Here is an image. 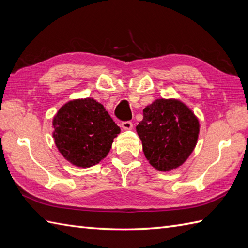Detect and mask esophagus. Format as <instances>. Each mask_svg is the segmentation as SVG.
Returning <instances> with one entry per match:
<instances>
[{
  "instance_id": "esophagus-1",
  "label": "esophagus",
  "mask_w": 248,
  "mask_h": 248,
  "mask_svg": "<svg viewBox=\"0 0 248 248\" xmlns=\"http://www.w3.org/2000/svg\"><path fill=\"white\" fill-rule=\"evenodd\" d=\"M121 126H122V128L125 129V130L133 129V123H131L130 121H126V122H122V124H121Z\"/></svg>"
}]
</instances>
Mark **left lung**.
<instances>
[{"instance_id": "1", "label": "left lung", "mask_w": 248, "mask_h": 248, "mask_svg": "<svg viewBox=\"0 0 248 248\" xmlns=\"http://www.w3.org/2000/svg\"><path fill=\"white\" fill-rule=\"evenodd\" d=\"M145 158L156 170L170 171L193 153L200 123L194 111L178 98H157L143 109L136 127Z\"/></svg>"}]
</instances>
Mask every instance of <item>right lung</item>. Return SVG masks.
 Instances as JSON below:
<instances>
[{
  "label": "right lung",
  "instance_id": "1",
  "mask_svg": "<svg viewBox=\"0 0 248 248\" xmlns=\"http://www.w3.org/2000/svg\"><path fill=\"white\" fill-rule=\"evenodd\" d=\"M52 127L59 152L80 168L104 159L121 131L104 106L92 97L64 104L53 117Z\"/></svg>",
  "mask_w": 248,
  "mask_h": 248
}]
</instances>
